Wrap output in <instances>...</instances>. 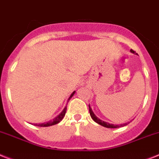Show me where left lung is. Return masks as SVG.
I'll list each match as a JSON object with an SVG mask.
<instances>
[{"label":"left lung","instance_id":"obj_1","mask_svg":"<svg viewBox=\"0 0 159 159\" xmlns=\"http://www.w3.org/2000/svg\"><path fill=\"white\" fill-rule=\"evenodd\" d=\"M131 52H132L133 53V50L132 49H131ZM89 113H90V115H91V118L93 119L94 121L96 122V123H98V124H100V125L103 126V127H105V128H119L120 126H125L127 125V124H121V125H114V124H108V123H106V122L102 121V120H101V119H98L97 116H96L95 115H94V113L93 112V111H92L91 107L89 106Z\"/></svg>","mask_w":159,"mask_h":159}]
</instances>
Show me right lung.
I'll return each mask as SVG.
<instances>
[{
    "mask_svg": "<svg viewBox=\"0 0 159 159\" xmlns=\"http://www.w3.org/2000/svg\"><path fill=\"white\" fill-rule=\"evenodd\" d=\"M75 94V92H73L71 93V95H70V97L69 98V99H70V98L73 97V95ZM68 99V100H69ZM66 106L65 108H64V110L62 111H61V113L59 115H57V117L54 118V119L52 120V121H49L48 122V123H45V124H35V125L36 126H40V127H48V126H52V125H54V124H58L59 122L61 121V119H63L64 116H65L66 115Z\"/></svg>",
    "mask_w": 159,
    "mask_h": 159,
    "instance_id": "1",
    "label": "right lung"
}]
</instances>
